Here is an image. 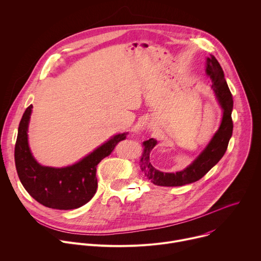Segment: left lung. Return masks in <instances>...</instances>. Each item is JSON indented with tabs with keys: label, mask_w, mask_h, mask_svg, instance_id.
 <instances>
[{
	"label": "left lung",
	"mask_w": 261,
	"mask_h": 261,
	"mask_svg": "<svg viewBox=\"0 0 261 261\" xmlns=\"http://www.w3.org/2000/svg\"><path fill=\"white\" fill-rule=\"evenodd\" d=\"M205 74L212 81V89L222 109V119L219 128L197 158L184 170L176 173H164L156 170L150 163V153L158 144L155 139L143 142V153L140 160L141 171L155 185L182 186L193 183L202 178L222 158L232 135L233 123L231 112L233 100L231 92L224 78L223 70L214 56L206 58Z\"/></svg>",
	"instance_id": "8db88e82"
}]
</instances>
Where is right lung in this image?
<instances>
[{
    "instance_id": "right-lung-1",
    "label": "right lung",
    "mask_w": 261,
    "mask_h": 261,
    "mask_svg": "<svg viewBox=\"0 0 261 261\" xmlns=\"http://www.w3.org/2000/svg\"><path fill=\"white\" fill-rule=\"evenodd\" d=\"M33 106L24 111L18 126L14 150L16 171L29 194L41 204L57 210H73L87 203L97 188L96 166L111 154L127 133L111 137L74 165L55 168L40 165L29 145V124Z\"/></svg>"
}]
</instances>
